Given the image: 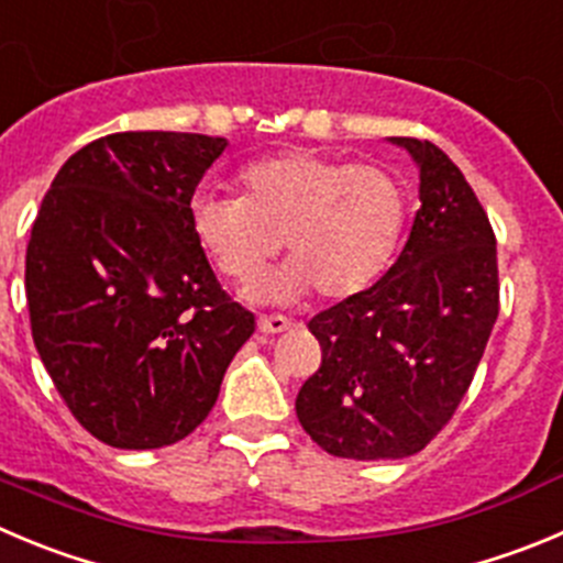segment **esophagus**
Returning <instances> with one entry per match:
<instances>
[{
    "label": "esophagus",
    "instance_id": "1",
    "mask_svg": "<svg viewBox=\"0 0 563 563\" xmlns=\"http://www.w3.org/2000/svg\"><path fill=\"white\" fill-rule=\"evenodd\" d=\"M288 328H291V319L286 317H257V330H261V333L275 335V333H286Z\"/></svg>",
    "mask_w": 563,
    "mask_h": 563
}]
</instances>
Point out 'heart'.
Listing matches in <instances>:
<instances>
[{
  "instance_id": "heart-1",
  "label": "heart",
  "mask_w": 563,
  "mask_h": 563,
  "mask_svg": "<svg viewBox=\"0 0 563 563\" xmlns=\"http://www.w3.org/2000/svg\"><path fill=\"white\" fill-rule=\"evenodd\" d=\"M239 199L194 197L199 250L230 280H250L280 250L286 266L244 288L255 302L317 291L350 299L386 272L406 224L402 186L380 166L288 150L239 172Z\"/></svg>"
}]
</instances>
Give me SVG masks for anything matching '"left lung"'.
Segmentation results:
<instances>
[{"mask_svg":"<svg viewBox=\"0 0 563 563\" xmlns=\"http://www.w3.org/2000/svg\"><path fill=\"white\" fill-rule=\"evenodd\" d=\"M388 141L417 163L422 208L391 269L308 322L322 366L297 394L306 433L355 461L428 448L464 400L500 313L497 241L472 186L430 141Z\"/></svg>","mask_w":563,"mask_h":563,"instance_id":"left-lung-1","label":"left lung"}]
</instances>
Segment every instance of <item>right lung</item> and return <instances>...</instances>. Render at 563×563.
<instances>
[{"mask_svg": "<svg viewBox=\"0 0 563 563\" xmlns=\"http://www.w3.org/2000/svg\"><path fill=\"white\" fill-rule=\"evenodd\" d=\"M228 139L113 133L68 157L27 244L33 341L68 411L119 450L186 439L255 317L219 286L191 197Z\"/></svg>", "mask_w": 563, "mask_h": 563, "instance_id": "right-lung-1", "label": "right lung"}]
</instances>
